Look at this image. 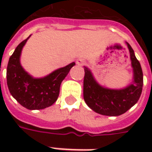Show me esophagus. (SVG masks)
<instances>
[{
	"label": "esophagus",
	"mask_w": 152,
	"mask_h": 152,
	"mask_svg": "<svg viewBox=\"0 0 152 152\" xmlns=\"http://www.w3.org/2000/svg\"><path fill=\"white\" fill-rule=\"evenodd\" d=\"M76 64H77V65H79V66H83L86 62H85V60L82 59V58H78V59L76 60Z\"/></svg>",
	"instance_id": "obj_1"
}]
</instances>
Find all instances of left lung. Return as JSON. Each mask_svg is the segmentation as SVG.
Instances as JSON below:
<instances>
[{
    "instance_id": "left-lung-1",
    "label": "left lung",
    "mask_w": 152,
    "mask_h": 152,
    "mask_svg": "<svg viewBox=\"0 0 152 152\" xmlns=\"http://www.w3.org/2000/svg\"><path fill=\"white\" fill-rule=\"evenodd\" d=\"M126 45L130 54L134 76L132 83L125 88L113 89L103 87L96 81L91 71L84 66V99L89 108L99 114L109 116L124 114L135 105L140 98L143 86L142 71L134 50L129 44L126 42Z\"/></svg>"
}]
</instances>
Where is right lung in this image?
Here are the masks:
<instances>
[{"mask_svg": "<svg viewBox=\"0 0 152 152\" xmlns=\"http://www.w3.org/2000/svg\"><path fill=\"white\" fill-rule=\"evenodd\" d=\"M30 37L31 35L16 47L9 59L6 71L7 86L11 95L25 108L40 110L56 102L61 83L76 63L73 62L41 78L31 76L20 63L22 50Z\"/></svg>", "mask_w": 152, "mask_h": 152, "instance_id": "1", "label": "right lung"}]
</instances>
